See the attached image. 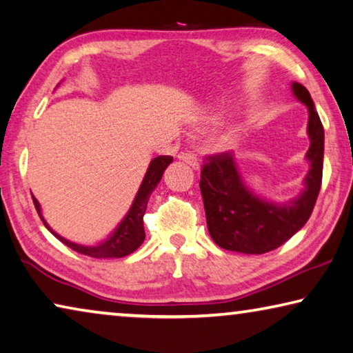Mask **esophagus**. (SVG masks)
I'll use <instances>...</instances> for the list:
<instances>
[{"mask_svg":"<svg viewBox=\"0 0 353 353\" xmlns=\"http://www.w3.org/2000/svg\"><path fill=\"white\" fill-rule=\"evenodd\" d=\"M178 158H180L181 161H184V163H186V164H189L190 167H192V169H195V170L200 169V163H199L197 156H195L194 153L183 152V153L178 154Z\"/></svg>","mask_w":353,"mask_h":353,"instance_id":"esophagus-1","label":"esophagus"}]
</instances>
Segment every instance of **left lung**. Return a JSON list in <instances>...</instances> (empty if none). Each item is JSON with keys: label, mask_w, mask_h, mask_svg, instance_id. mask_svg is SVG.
Masks as SVG:
<instances>
[{"label": "left lung", "mask_w": 353, "mask_h": 353, "mask_svg": "<svg viewBox=\"0 0 353 353\" xmlns=\"http://www.w3.org/2000/svg\"><path fill=\"white\" fill-rule=\"evenodd\" d=\"M292 92L308 108L310 170L305 189L288 203H272L258 197L242 181L230 152L208 156L201 167L200 190L208 231L225 250L261 255L285 244L308 222L322 184L323 126L310 92L292 83Z\"/></svg>", "instance_id": "obj_1"}]
</instances>
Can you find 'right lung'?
<instances>
[{"label": "right lung", "instance_id": "add662e5", "mask_svg": "<svg viewBox=\"0 0 353 353\" xmlns=\"http://www.w3.org/2000/svg\"><path fill=\"white\" fill-rule=\"evenodd\" d=\"M172 161H173L172 156H158V158H154L152 163H150L145 176H143L142 184L137 190L128 214H126L123 221L119 223V227L114 230V233L109 236L105 242H101V244L98 245H79V244H74V242H70L65 238H62V236H59L56 231L51 230L48 227V223L45 222V219L42 216V210H40V205L36 197H32L34 206H36V210L39 212L40 219H42L45 227L48 228L51 233H53L56 238L62 242V244L70 247L72 250L81 253V255H88L92 258H123L134 250H137L143 242V239H145L143 214H145L148 199L153 190L156 189V186H158L161 178H163L164 170L167 169V165H169Z\"/></svg>", "mask_w": 353, "mask_h": 353}]
</instances>
